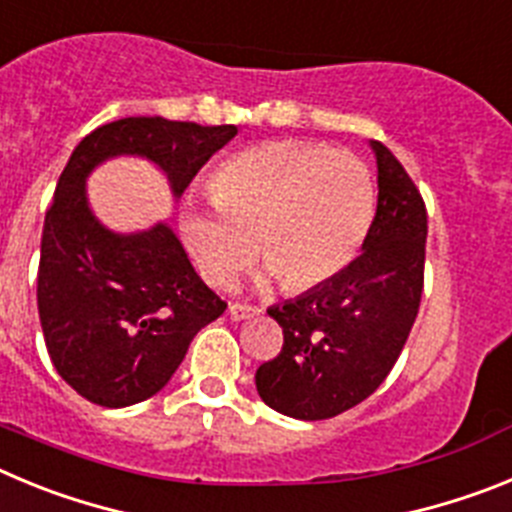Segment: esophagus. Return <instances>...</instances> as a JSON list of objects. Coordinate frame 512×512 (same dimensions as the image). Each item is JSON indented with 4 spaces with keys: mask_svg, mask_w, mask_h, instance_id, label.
<instances>
[{
    "mask_svg": "<svg viewBox=\"0 0 512 512\" xmlns=\"http://www.w3.org/2000/svg\"><path fill=\"white\" fill-rule=\"evenodd\" d=\"M228 312H230V318H233V320H246V318H253V315L259 312V307L246 305V302H230Z\"/></svg>",
    "mask_w": 512,
    "mask_h": 512,
    "instance_id": "obj_1",
    "label": "esophagus"
}]
</instances>
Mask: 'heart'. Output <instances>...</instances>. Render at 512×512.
Here are the masks:
<instances>
[{
	"label": "heart",
	"mask_w": 512,
	"mask_h": 512,
	"mask_svg": "<svg viewBox=\"0 0 512 512\" xmlns=\"http://www.w3.org/2000/svg\"><path fill=\"white\" fill-rule=\"evenodd\" d=\"M210 189L215 205L184 207L182 233L215 287H228L256 251L287 292L330 282L359 253L377 202L359 156L297 140L235 153L217 166Z\"/></svg>",
	"instance_id": "b5f03b06"
}]
</instances>
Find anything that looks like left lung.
<instances>
[{
	"mask_svg": "<svg viewBox=\"0 0 512 512\" xmlns=\"http://www.w3.org/2000/svg\"><path fill=\"white\" fill-rule=\"evenodd\" d=\"M372 148L379 194L364 253L330 282L266 310L284 343L256 369V390L289 418H336L364 402L392 372L418 318L428 212L390 148L379 140Z\"/></svg>",
	"mask_w": 512,
	"mask_h": 512,
	"instance_id": "obj_1",
	"label": "left lung"
}]
</instances>
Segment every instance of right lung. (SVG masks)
Returning <instances> with one entry per match:
<instances>
[{"label":"right lung","instance_id":"add662e5","mask_svg":"<svg viewBox=\"0 0 512 512\" xmlns=\"http://www.w3.org/2000/svg\"><path fill=\"white\" fill-rule=\"evenodd\" d=\"M235 125L122 117L92 130L71 153L45 212L38 312L63 382L102 408H128L164 390L192 338L228 302L197 277L174 230L112 233L87 202V176L112 156H143L182 197Z\"/></svg>","mask_w":512,"mask_h":512}]
</instances>
